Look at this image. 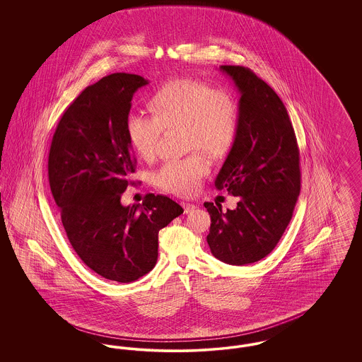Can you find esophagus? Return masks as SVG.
<instances>
[{
  "label": "esophagus",
  "instance_id": "obj_1",
  "mask_svg": "<svg viewBox=\"0 0 362 362\" xmlns=\"http://www.w3.org/2000/svg\"><path fill=\"white\" fill-rule=\"evenodd\" d=\"M183 205V209H185V214H189L191 211H194L195 210V205H192V204H187V202H183L182 204Z\"/></svg>",
  "mask_w": 362,
  "mask_h": 362
}]
</instances>
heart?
<instances>
[{
	"instance_id": "b5f03b06",
	"label": "heart",
	"mask_w": 362,
	"mask_h": 362,
	"mask_svg": "<svg viewBox=\"0 0 362 362\" xmlns=\"http://www.w3.org/2000/svg\"><path fill=\"white\" fill-rule=\"evenodd\" d=\"M153 117L130 112L126 118V136L142 160L152 161L158 152L164 130L185 127L189 149H202L218 160L230 153L239 132L238 105L233 99L206 83L176 78L160 86L151 99ZM210 170L201 153L164 163L153 180L160 189L175 195H191L199 189Z\"/></svg>"
}]
</instances>
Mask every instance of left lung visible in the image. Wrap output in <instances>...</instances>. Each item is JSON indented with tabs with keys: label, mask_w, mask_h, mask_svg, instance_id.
<instances>
[{
	"label": "left lung",
	"mask_w": 362,
	"mask_h": 362,
	"mask_svg": "<svg viewBox=\"0 0 362 362\" xmlns=\"http://www.w3.org/2000/svg\"><path fill=\"white\" fill-rule=\"evenodd\" d=\"M220 70L240 92L239 132L214 185L239 202L226 211L204 204L211 220L206 240L216 258L244 266L269 255L292 220L301 186L300 153L288 111L273 88L248 68Z\"/></svg>",
	"instance_id": "left-lung-1"
}]
</instances>
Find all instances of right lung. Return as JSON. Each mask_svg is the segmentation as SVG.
<instances>
[{
    "instance_id": "obj_1",
    "label": "right lung",
    "mask_w": 362,
    "mask_h": 362,
    "mask_svg": "<svg viewBox=\"0 0 362 362\" xmlns=\"http://www.w3.org/2000/svg\"><path fill=\"white\" fill-rule=\"evenodd\" d=\"M146 84L114 73L86 86L62 115L49 155L50 189L73 250L90 270L122 284L155 267L158 230L183 213L165 195L121 204L137 163L124 124L133 95Z\"/></svg>"
}]
</instances>
